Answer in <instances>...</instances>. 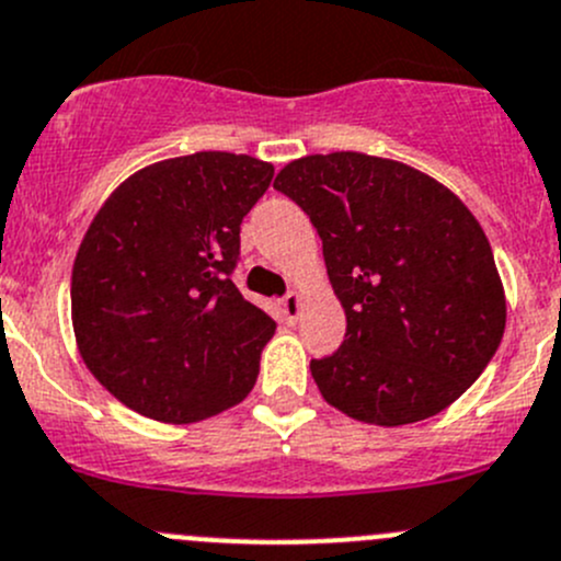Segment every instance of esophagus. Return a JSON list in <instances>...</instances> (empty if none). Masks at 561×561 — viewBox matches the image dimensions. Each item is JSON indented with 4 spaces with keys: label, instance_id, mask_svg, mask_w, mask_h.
I'll list each match as a JSON object with an SVG mask.
<instances>
[{
    "label": "esophagus",
    "instance_id": "34e87169",
    "mask_svg": "<svg viewBox=\"0 0 561 561\" xmlns=\"http://www.w3.org/2000/svg\"><path fill=\"white\" fill-rule=\"evenodd\" d=\"M279 307H282V318H285L287 323H296L298 312H301V293L290 290L285 298H282Z\"/></svg>",
    "mask_w": 561,
    "mask_h": 561
}]
</instances>
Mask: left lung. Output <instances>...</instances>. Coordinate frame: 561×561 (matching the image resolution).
Instances as JSON below:
<instances>
[{"instance_id":"1","label":"left lung","mask_w":561,"mask_h":561,"mask_svg":"<svg viewBox=\"0 0 561 561\" xmlns=\"http://www.w3.org/2000/svg\"><path fill=\"white\" fill-rule=\"evenodd\" d=\"M323 241L345 342L309 369L325 402L369 425L453 405L496 353L507 320L491 243L425 172L364 153L307 156L274 181Z\"/></svg>"}]
</instances>
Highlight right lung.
<instances>
[{
	"mask_svg": "<svg viewBox=\"0 0 561 561\" xmlns=\"http://www.w3.org/2000/svg\"><path fill=\"white\" fill-rule=\"evenodd\" d=\"M252 156H181L114 188L70 279L90 373L142 416L188 425L252 391L274 318L232 285L241 221L271 186Z\"/></svg>",
	"mask_w": 561,
	"mask_h": 561,
	"instance_id": "add662e5",
	"label": "right lung"
}]
</instances>
